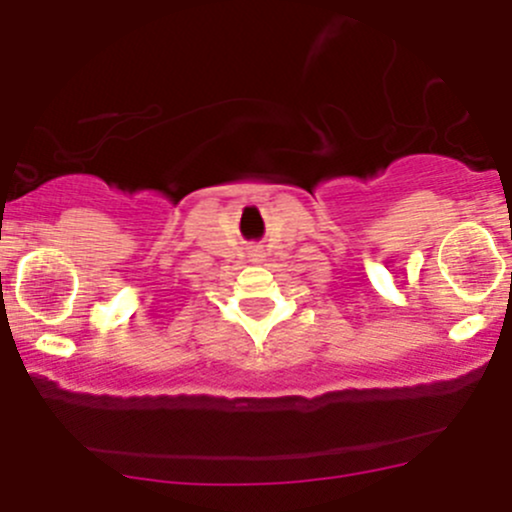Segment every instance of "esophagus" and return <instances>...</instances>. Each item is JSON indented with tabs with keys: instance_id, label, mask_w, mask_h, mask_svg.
Instances as JSON below:
<instances>
[{
	"instance_id": "1",
	"label": "esophagus",
	"mask_w": 512,
	"mask_h": 512,
	"mask_svg": "<svg viewBox=\"0 0 512 512\" xmlns=\"http://www.w3.org/2000/svg\"><path fill=\"white\" fill-rule=\"evenodd\" d=\"M260 252H262V250H252V260H257V262H260V257H262Z\"/></svg>"
}]
</instances>
